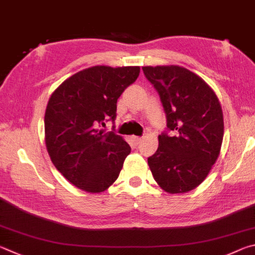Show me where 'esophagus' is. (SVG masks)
Listing matches in <instances>:
<instances>
[{"mask_svg":"<svg viewBox=\"0 0 255 255\" xmlns=\"http://www.w3.org/2000/svg\"><path fill=\"white\" fill-rule=\"evenodd\" d=\"M132 141L135 145H139V143L141 142V138L140 137H132Z\"/></svg>","mask_w":255,"mask_h":255,"instance_id":"34e87169","label":"esophagus"}]
</instances>
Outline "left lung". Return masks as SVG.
I'll list each match as a JSON object with an SVG mask.
<instances>
[{"mask_svg":"<svg viewBox=\"0 0 255 255\" xmlns=\"http://www.w3.org/2000/svg\"><path fill=\"white\" fill-rule=\"evenodd\" d=\"M142 71L158 92L167 122L158 148L148 157L151 174L165 192L192 191L220 155L224 135L220 101L202 78L185 68L142 67Z\"/></svg>","mask_w":255,"mask_h":255,"instance_id":"8db88e82","label":"left lung"}]
</instances>
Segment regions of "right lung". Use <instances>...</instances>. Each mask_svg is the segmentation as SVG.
Returning <instances> with one entry per match:
<instances>
[{"mask_svg": "<svg viewBox=\"0 0 255 255\" xmlns=\"http://www.w3.org/2000/svg\"><path fill=\"white\" fill-rule=\"evenodd\" d=\"M139 72V67H91L68 78L50 97L44 116L49 156L82 191L104 192L118 178L131 148L104 127L115 123L117 100Z\"/></svg>", "mask_w": 255, "mask_h": 255, "instance_id": "add662e5", "label": "right lung"}]
</instances>
